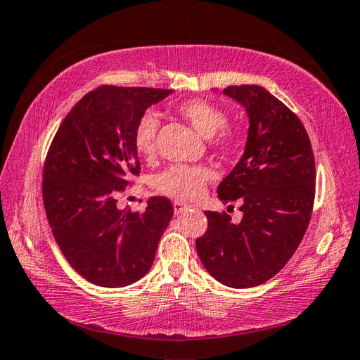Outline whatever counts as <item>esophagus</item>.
I'll list each match as a JSON object with an SVG mask.
<instances>
[{"mask_svg":"<svg viewBox=\"0 0 360 360\" xmlns=\"http://www.w3.org/2000/svg\"><path fill=\"white\" fill-rule=\"evenodd\" d=\"M173 206H174V212L176 214H182V212H186L188 207H191V205H186V202H181V201H174L173 202Z\"/></svg>","mask_w":360,"mask_h":360,"instance_id":"esophagus-1","label":"esophagus"}]
</instances>
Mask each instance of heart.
<instances>
[{
  "label": "heart",
  "mask_w": 360,
  "mask_h": 360,
  "mask_svg": "<svg viewBox=\"0 0 360 360\" xmlns=\"http://www.w3.org/2000/svg\"><path fill=\"white\" fill-rule=\"evenodd\" d=\"M176 110L201 136H215V143L221 148L233 145L234 135L230 129H225L226 115L217 105L202 99H188L181 102ZM158 129L159 116L154 112L143 113L135 124L134 146L145 159L154 158ZM211 176V169L202 165H173L155 176L154 187L176 200H195L205 191Z\"/></svg>",
  "instance_id": "obj_1"
}]
</instances>
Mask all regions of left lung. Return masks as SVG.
<instances>
[{"label":"left lung","mask_w":360,"mask_h":360,"mask_svg":"<svg viewBox=\"0 0 360 360\" xmlns=\"http://www.w3.org/2000/svg\"><path fill=\"white\" fill-rule=\"evenodd\" d=\"M224 94L245 108L244 154L220 182V201L239 200L243 220L206 211L207 231L197 239L206 271L230 288H253L283 269L302 240L315 200V158L299 117L258 84Z\"/></svg>","instance_id":"left-lung-1"}]
</instances>
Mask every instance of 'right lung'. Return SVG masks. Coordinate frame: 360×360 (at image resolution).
<instances>
[{
    "mask_svg": "<svg viewBox=\"0 0 360 360\" xmlns=\"http://www.w3.org/2000/svg\"><path fill=\"white\" fill-rule=\"evenodd\" d=\"M172 89L99 86L64 117L44 167L42 197L56 244L88 282L122 288L151 269L173 217L172 201L148 200L143 212L117 207L140 162L134 129Z\"/></svg>",
    "mask_w": 360,
    "mask_h": 360,
    "instance_id": "1",
    "label": "right lung"
}]
</instances>
